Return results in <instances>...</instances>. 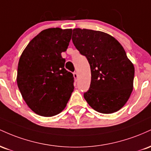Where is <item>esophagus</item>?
<instances>
[{
  "label": "esophagus",
  "mask_w": 151,
  "mask_h": 151,
  "mask_svg": "<svg viewBox=\"0 0 151 151\" xmlns=\"http://www.w3.org/2000/svg\"><path fill=\"white\" fill-rule=\"evenodd\" d=\"M73 77H74V79H76V80H77V79L78 78V74H77V72H74L73 73Z\"/></svg>",
  "instance_id": "esophagus-1"
}]
</instances>
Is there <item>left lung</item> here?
Wrapping results in <instances>:
<instances>
[{"instance_id":"1","label":"left lung","mask_w":151,"mask_h":151,"mask_svg":"<svg viewBox=\"0 0 151 151\" xmlns=\"http://www.w3.org/2000/svg\"><path fill=\"white\" fill-rule=\"evenodd\" d=\"M72 39L91 68L90 88L84 94L88 104L101 114L120 110L132 93L135 73L123 46L110 35L87 29H74Z\"/></svg>"}]
</instances>
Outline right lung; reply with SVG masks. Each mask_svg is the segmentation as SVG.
I'll return each mask as SVG.
<instances>
[{
    "label": "right lung",
    "instance_id": "right-lung-1",
    "mask_svg": "<svg viewBox=\"0 0 151 151\" xmlns=\"http://www.w3.org/2000/svg\"><path fill=\"white\" fill-rule=\"evenodd\" d=\"M72 32L60 27L42 30L20 55L17 84L24 101L37 115H58L73 92V74L65 69V60L61 56L68 47Z\"/></svg>",
    "mask_w": 151,
    "mask_h": 151
}]
</instances>
